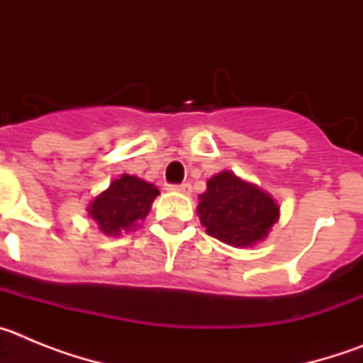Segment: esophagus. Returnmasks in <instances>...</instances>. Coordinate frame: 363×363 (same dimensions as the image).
I'll return each mask as SVG.
<instances>
[{
  "label": "esophagus",
  "mask_w": 363,
  "mask_h": 363,
  "mask_svg": "<svg viewBox=\"0 0 363 363\" xmlns=\"http://www.w3.org/2000/svg\"><path fill=\"white\" fill-rule=\"evenodd\" d=\"M169 191H174V192H182V194H191V185L189 184H182V185H171Z\"/></svg>",
  "instance_id": "34e87169"
}]
</instances>
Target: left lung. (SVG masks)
I'll return each mask as SVG.
<instances>
[{
  "label": "left lung",
  "mask_w": 363,
  "mask_h": 363,
  "mask_svg": "<svg viewBox=\"0 0 363 363\" xmlns=\"http://www.w3.org/2000/svg\"><path fill=\"white\" fill-rule=\"evenodd\" d=\"M198 200L196 213L207 234L240 249L264 242L280 218V205L267 191L233 171L207 179V191Z\"/></svg>",
  "instance_id": "1"
}]
</instances>
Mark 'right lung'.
<instances>
[{"instance_id": "obj_1", "label": "right lung", "mask_w": 363, "mask_h": 363, "mask_svg": "<svg viewBox=\"0 0 363 363\" xmlns=\"http://www.w3.org/2000/svg\"><path fill=\"white\" fill-rule=\"evenodd\" d=\"M158 194V187L150 182L121 174L92 198L86 205V213L105 236H120L121 233L134 230L140 221L145 220Z\"/></svg>"}]
</instances>
